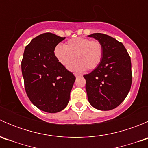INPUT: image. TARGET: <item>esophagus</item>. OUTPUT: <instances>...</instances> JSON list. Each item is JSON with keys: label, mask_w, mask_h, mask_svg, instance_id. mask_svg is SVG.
Listing matches in <instances>:
<instances>
[{"label": "esophagus", "mask_w": 148, "mask_h": 148, "mask_svg": "<svg viewBox=\"0 0 148 148\" xmlns=\"http://www.w3.org/2000/svg\"><path fill=\"white\" fill-rule=\"evenodd\" d=\"M74 76H75L76 77H81V74H77V73H74Z\"/></svg>", "instance_id": "1"}]
</instances>
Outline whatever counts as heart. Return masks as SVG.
<instances>
[{"label":"heart","instance_id":"1","mask_svg":"<svg viewBox=\"0 0 148 148\" xmlns=\"http://www.w3.org/2000/svg\"><path fill=\"white\" fill-rule=\"evenodd\" d=\"M54 54L59 63L69 68L75 59L77 61L70 69L74 71L93 70L102 61L103 47L97 41H91L86 38H74L69 40L64 46L57 45Z\"/></svg>","mask_w":148,"mask_h":148}]
</instances>
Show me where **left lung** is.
Returning a JSON list of instances; mask_svg holds the SVG:
<instances>
[{"mask_svg":"<svg viewBox=\"0 0 148 148\" xmlns=\"http://www.w3.org/2000/svg\"><path fill=\"white\" fill-rule=\"evenodd\" d=\"M87 36L97 40L103 47L100 64L84 75L88 100L97 110H112L123 102L130 90V57L123 44L110 36L95 33Z\"/></svg>","mask_w":148,"mask_h":148,"instance_id":"obj_1","label":"left lung"}]
</instances>
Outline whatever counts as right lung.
<instances>
[{
	"instance_id": "1",
	"label": "right lung",
	"mask_w": 148,
	"mask_h": 148,
	"mask_svg": "<svg viewBox=\"0 0 148 148\" xmlns=\"http://www.w3.org/2000/svg\"><path fill=\"white\" fill-rule=\"evenodd\" d=\"M65 39L45 33L26 46L21 62L25 89L30 101L42 111L56 113L68 104L75 77L61 64L54 49Z\"/></svg>"
}]
</instances>
